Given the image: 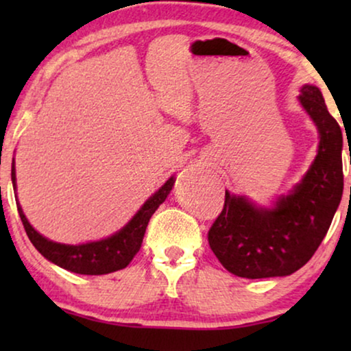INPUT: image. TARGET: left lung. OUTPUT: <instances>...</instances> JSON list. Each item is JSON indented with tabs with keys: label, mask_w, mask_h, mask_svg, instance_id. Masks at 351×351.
Returning a JSON list of instances; mask_svg holds the SVG:
<instances>
[{
	"label": "left lung",
	"mask_w": 351,
	"mask_h": 351,
	"mask_svg": "<svg viewBox=\"0 0 351 351\" xmlns=\"http://www.w3.org/2000/svg\"><path fill=\"white\" fill-rule=\"evenodd\" d=\"M299 102L319 138L308 171L271 206L225 190L223 209L208 233L215 257L237 276H287L304 267L324 239L342 199L343 137L339 123L316 86H302Z\"/></svg>",
	"instance_id": "8db88e82"
}]
</instances>
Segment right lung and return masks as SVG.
<instances>
[{
	"instance_id": "right-lung-1",
	"label": "right lung",
	"mask_w": 351,
	"mask_h": 351,
	"mask_svg": "<svg viewBox=\"0 0 351 351\" xmlns=\"http://www.w3.org/2000/svg\"><path fill=\"white\" fill-rule=\"evenodd\" d=\"M11 179L14 191H16V161H12ZM174 182L176 177L171 176L166 180V184L160 186L142 204V208L134 214V217L121 230H118L112 237L99 239V241H89L83 244H64L51 241L49 238L43 237L41 233H38L32 227L25 214H23L19 199H16L17 210L28 238H30L32 244L43 257L56 263L57 267L78 273V275H107V273L126 268L134 256L138 252L150 217L160 208V204L165 203L167 195L171 193L172 186H174Z\"/></svg>"
}]
</instances>
